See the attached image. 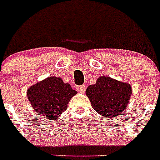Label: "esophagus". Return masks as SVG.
I'll return each instance as SVG.
<instances>
[{
  "label": "esophagus",
  "instance_id": "obj_1",
  "mask_svg": "<svg viewBox=\"0 0 160 160\" xmlns=\"http://www.w3.org/2000/svg\"><path fill=\"white\" fill-rule=\"evenodd\" d=\"M77 90L80 93H84L85 90H86V87L85 86H78Z\"/></svg>",
  "mask_w": 160,
  "mask_h": 160
}]
</instances>
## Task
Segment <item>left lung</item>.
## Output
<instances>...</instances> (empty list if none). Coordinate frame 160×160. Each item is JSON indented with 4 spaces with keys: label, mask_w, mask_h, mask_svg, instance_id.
Listing matches in <instances>:
<instances>
[{
    "label": "left lung",
    "mask_w": 160,
    "mask_h": 160,
    "mask_svg": "<svg viewBox=\"0 0 160 160\" xmlns=\"http://www.w3.org/2000/svg\"><path fill=\"white\" fill-rule=\"evenodd\" d=\"M132 89L131 85L101 76L95 84L86 90L94 111L106 118H114L125 111L129 102Z\"/></svg>",
    "instance_id": "obj_1"
}]
</instances>
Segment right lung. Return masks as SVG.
I'll list each match as a JSON object with an SVG mask.
<instances>
[{"mask_svg":"<svg viewBox=\"0 0 160 160\" xmlns=\"http://www.w3.org/2000/svg\"><path fill=\"white\" fill-rule=\"evenodd\" d=\"M77 94L60 77H49L32 85L27 97L33 110L46 120L57 119L67 109L71 98Z\"/></svg>","mask_w":160,"mask_h":160,"instance_id":"right-lung-1","label":"right lung"}]
</instances>
